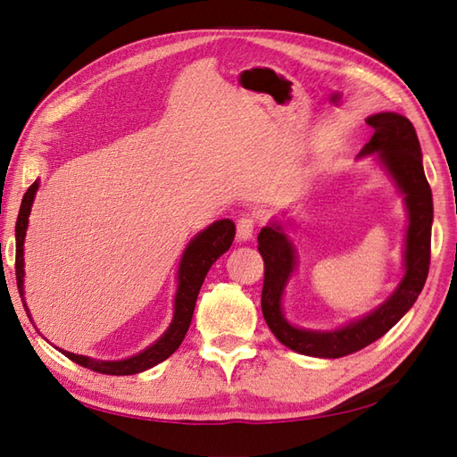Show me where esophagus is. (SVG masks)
<instances>
[{
  "label": "esophagus",
  "instance_id": "esophagus-1",
  "mask_svg": "<svg viewBox=\"0 0 457 457\" xmlns=\"http://www.w3.org/2000/svg\"><path fill=\"white\" fill-rule=\"evenodd\" d=\"M255 232V217L252 213H244L237 220V237L240 242L250 240Z\"/></svg>",
  "mask_w": 457,
  "mask_h": 457
}]
</instances>
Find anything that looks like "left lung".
Segmentation results:
<instances>
[{
  "label": "left lung",
  "mask_w": 457,
  "mask_h": 457,
  "mask_svg": "<svg viewBox=\"0 0 457 457\" xmlns=\"http://www.w3.org/2000/svg\"><path fill=\"white\" fill-rule=\"evenodd\" d=\"M373 135L361 154L378 152L398 188L404 192L410 225L406 237V274L391 299L358 322L336 331H307L287 324L282 316V292L294 270V247L278 225L261 228L257 250L265 262L261 309L274 337L295 353L318 358H341L383 337L410 307L425 286L431 265L433 196L428 187L416 128L404 116L381 112L366 120Z\"/></svg>",
  "instance_id": "left-lung-1"
}]
</instances>
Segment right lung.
<instances>
[{"instance_id":"right-lung-1","label":"right lung","mask_w":457,"mask_h":457,"mask_svg":"<svg viewBox=\"0 0 457 457\" xmlns=\"http://www.w3.org/2000/svg\"><path fill=\"white\" fill-rule=\"evenodd\" d=\"M37 181L32 183L26 190V195L21 204V212L17 217V227H15V237H17V257H15V276H17V287L21 297L22 292V278H24V257H22V245H24V234L26 225H29V215L30 207L37 190ZM234 240V223L230 219H220L212 227H207L204 232L188 244V247L183 253L181 265H179V287L175 295V314L170 329L165 331L163 337L158 339L152 347L143 351L141 354L126 358V361H116V362H104V361H91L87 356H79L61 351L66 358H71L72 362L84 366L87 370H93L96 373H106V376H133V373L145 371L152 366L163 362L165 358H170L179 345L183 343L192 314H195V305L200 294V287L204 284V278L207 270L213 265V262L223 255ZM22 305L26 309V303L22 297ZM29 312V309H26ZM30 316V314H29Z\"/></svg>"}]
</instances>
